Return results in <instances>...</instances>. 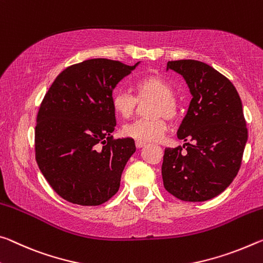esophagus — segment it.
Wrapping results in <instances>:
<instances>
[{
    "instance_id": "34e87169",
    "label": "esophagus",
    "mask_w": 263,
    "mask_h": 263,
    "mask_svg": "<svg viewBox=\"0 0 263 263\" xmlns=\"http://www.w3.org/2000/svg\"><path fill=\"white\" fill-rule=\"evenodd\" d=\"M145 145H146V143H144V141H139V140H137V141H136V146L138 147V148L144 147Z\"/></svg>"
}]
</instances>
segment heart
<instances>
[{"label": "heart", "instance_id": "b5f03b06", "mask_svg": "<svg viewBox=\"0 0 263 263\" xmlns=\"http://www.w3.org/2000/svg\"><path fill=\"white\" fill-rule=\"evenodd\" d=\"M136 92L137 98L126 91H118L112 97V107L123 118H130L136 114L138 102L151 101L145 110L147 118L126 124L123 133L139 141L159 140L167 131L163 117L174 120L179 115V103L173 96V87L159 76H148L137 83Z\"/></svg>", "mask_w": 263, "mask_h": 263}]
</instances>
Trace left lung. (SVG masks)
Masks as SVG:
<instances>
[{
  "instance_id": "8db88e82",
  "label": "left lung",
  "mask_w": 263,
  "mask_h": 263,
  "mask_svg": "<svg viewBox=\"0 0 263 263\" xmlns=\"http://www.w3.org/2000/svg\"><path fill=\"white\" fill-rule=\"evenodd\" d=\"M168 69L184 77L192 99L177 133L186 143L165 148L162 181L182 201H206L226 190L240 170L248 139L242 103L231 81L211 65L181 60L168 62Z\"/></svg>"
}]
</instances>
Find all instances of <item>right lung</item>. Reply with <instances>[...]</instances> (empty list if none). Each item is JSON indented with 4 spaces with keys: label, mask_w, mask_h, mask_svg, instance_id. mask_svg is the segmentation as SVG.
<instances>
[{
    "label": "right lung",
    "mask_w": 263,
    "mask_h": 263,
    "mask_svg": "<svg viewBox=\"0 0 263 263\" xmlns=\"http://www.w3.org/2000/svg\"><path fill=\"white\" fill-rule=\"evenodd\" d=\"M135 65L93 58L63 70L44 96L35 128L36 161L69 202L98 206L118 192L132 138L114 139L112 92Z\"/></svg>",
    "instance_id": "add662e5"
}]
</instances>
